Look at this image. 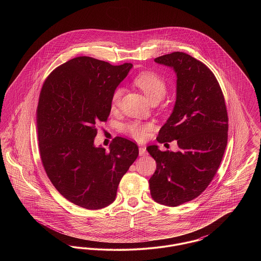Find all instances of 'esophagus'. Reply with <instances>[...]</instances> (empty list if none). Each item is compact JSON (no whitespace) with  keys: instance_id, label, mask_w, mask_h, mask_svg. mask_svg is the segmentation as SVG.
Wrapping results in <instances>:
<instances>
[{"instance_id":"obj_1","label":"esophagus","mask_w":261,"mask_h":261,"mask_svg":"<svg viewBox=\"0 0 261 261\" xmlns=\"http://www.w3.org/2000/svg\"><path fill=\"white\" fill-rule=\"evenodd\" d=\"M139 154H140V156H145L146 154H147V150H146V148L145 147H140L139 148Z\"/></svg>"}]
</instances>
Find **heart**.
<instances>
[{"label":"heart","mask_w":261,"mask_h":261,"mask_svg":"<svg viewBox=\"0 0 261 261\" xmlns=\"http://www.w3.org/2000/svg\"><path fill=\"white\" fill-rule=\"evenodd\" d=\"M134 83L145 93V95L151 102L163 99L167 91L165 81L160 75L153 72H142L137 75L134 79ZM122 93L123 88H115L112 97L113 107L117 106L122 96ZM125 128L126 131L137 140H144L147 138L149 131L151 130V125L143 124L137 121H133L126 125Z\"/></svg>","instance_id":"obj_1"}]
</instances>
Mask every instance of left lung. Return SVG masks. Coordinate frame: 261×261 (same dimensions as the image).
I'll return each instance as SVG.
<instances>
[{"label": "left lung", "instance_id": "8db88e82", "mask_svg": "<svg viewBox=\"0 0 261 261\" xmlns=\"http://www.w3.org/2000/svg\"><path fill=\"white\" fill-rule=\"evenodd\" d=\"M154 62L173 68L177 77L173 111L156 140H177L179 150L147 148L156 162L149 190L154 201L177 206L199 197L217 172L227 146L228 115L222 90L205 64L182 51Z\"/></svg>", "mask_w": 261, "mask_h": 261}]
</instances>
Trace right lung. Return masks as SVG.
<instances>
[{
  "mask_svg": "<svg viewBox=\"0 0 261 261\" xmlns=\"http://www.w3.org/2000/svg\"><path fill=\"white\" fill-rule=\"evenodd\" d=\"M132 66L78 57L57 67L41 90L36 119L43 166L59 193L83 208L112 203L138 158V146L122 137L109 151L94 144L96 124L107 121L112 93Z\"/></svg>",
  "mask_w": 261,
  "mask_h": 261,
  "instance_id": "add662e5",
  "label": "right lung"
}]
</instances>
